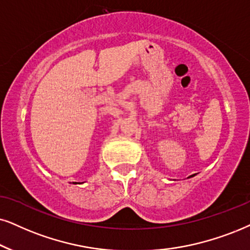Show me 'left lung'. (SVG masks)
<instances>
[{"instance_id":"8db88e82","label":"left lung","mask_w":250,"mask_h":250,"mask_svg":"<svg viewBox=\"0 0 250 250\" xmlns=\"http://www.w3.org/2000/svg\"><path fill=\"white\" fill-rule=\"evenodd\" d=\"M192 176H195V174H192V175H190V176H189V178H192Z\"/></svg>"}]
</instances>
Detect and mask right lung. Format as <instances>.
<instances>
[{"label": "right lung", "mask_w": 250, "mask_h": 250, "mask_svg": "<svg viewBox=\"0 0 250 250\" xmlns=\"http://www.w3.org/2000/svg\"><path fill=\"white\" fill-rule=\"evenodd\" d=\"M75 183V185H76V183H77V182H74Z\"/></svg>", "instance_id": "right-lung-1"}]
</instances>
